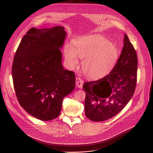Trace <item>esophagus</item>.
<instances>
[{"label":"esophagus","mask_w":153,"mask_h":153,"mask_svg":"<svg viewBox=\"0 0 153 153\" xmlns=\"http://www.w3.org/2000/svg\"><path fill=\"white\" fill-rule=\"evenodd\" d=\"M83 83V81L80 77H76V85H77L78 88H82Z\"/></svg>","instance_id":"esophagus-1"}]
</instances>
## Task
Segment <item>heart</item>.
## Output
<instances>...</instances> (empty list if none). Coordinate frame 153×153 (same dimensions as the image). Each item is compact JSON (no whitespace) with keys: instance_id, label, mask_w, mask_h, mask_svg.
I'll return each instance as SVG.
<instances>
[{"instance_id":"heart-1","label":"heart","mask_w":153,"mask_h":153,"mask_svg":"<svg viewBox=\"0 0 153 153\" xmlns=\"http://www.w3.org/2000/svg\"><path fill=\"white\" fill-rule=\"evenodd\" d=\"M65 61L73 70L82 59L81 67L84 74L89 78L102 77L114 67L119 57L117 48L104 37L99 34L79 37L73 47L67 45L64 48Z\"/></svg>"}]
</instances>
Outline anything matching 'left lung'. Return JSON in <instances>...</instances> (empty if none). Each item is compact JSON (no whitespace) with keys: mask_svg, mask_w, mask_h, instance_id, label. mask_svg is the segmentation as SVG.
I'll use <instances>...</instances> for the list:
<instances>
[{"mask_svg":"<svg viewBox=\"0 0 153 153\" xmlns=\"http://www.w3.org/2000/svg\"><path fill=\"white\" fill-rule=\"evenodd\" d=\"M121 54L110 73L85 82V113L92 121L101 122L115 116L133 97L136 86L137 57L127 35L124 34Z\"/></svg>","mask_w":153,"mask_h":153,"instance_id":"obj_1","label":"left lung"}]
</instances>
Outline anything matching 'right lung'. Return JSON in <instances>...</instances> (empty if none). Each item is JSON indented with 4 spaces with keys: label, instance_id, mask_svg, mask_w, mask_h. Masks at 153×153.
<instances>
[{
    "label": "right lung",
    "instance_id": "right-lung-1",
    "mask_svg": "<svg viewBox=\"0 0 153 153\" xmlns=\"http://www.w3.org/2000/svg\"><path fill=\"white\" fill-rule=\"evenodd\" d=\"M66 35L60 26L31 28L14 55L12 76L17 100L27 113L41 120L58 117L63 98L74 89L75 74L63 69L59 49Z\"/></svg>",
    "mask_w": 153,
    "mask_h": 153
}]
</instances>
